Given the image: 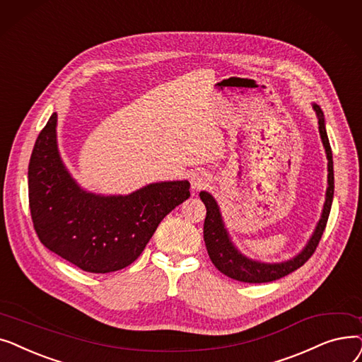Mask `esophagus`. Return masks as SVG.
I'll return each mask as SVG.
<instances>
[{
	"instance_id": "1",
	"label": "esophagus",
	"mask_w": 362,
	"mask_h": 362,
	"mask_svg": "<svg viewBox=\"0 0 362 362\" xmlns=\"http://www.w3.org/2000/svg\"><path fill=\"white\" fill-rule=\"evenodd\" d=\"M206 181H208V178H206L203 174H199V172H196V174H193L190 178L192 188H194V190H199V188L206 185Z\"/></svg>"
}]
</instances>
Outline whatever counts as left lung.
I'll list each match as a JSON object with an SVG mask.
<instances>
[{
    "label": "left lung",
    "mask_w": 362,
    "mask_h": 362,
    "mask_svg": "<svg viewBox=\"0 0 362 362\" xmlns=\"http://www.w3.org/2000/svg\"><path fill=\"white\" fill-rule=\"evenodd\" d=\"M314 109L318 115V128L322 144L325 147L327 159H329V187H327L325 194V203L321 219L315 228L314 235L309 240L306 247L293 259H290L283 264H261L256 261H250L245 257L242 253H238L237 249L230 242L228 234L223 228V223L221 219V214L218 209V204L215 199L206 192L200 193V199L206 206V218L203 223V238L206 249H208V255L211 257L212 264L227 277L243 281V283H269L274 280H279L281 277H286L290 272L296 271L300 268L309 257L314 255L317 250V246L322 237V233L325 230L327 221H329L332 202L334 194V174H333V154L329 136H327L325 127H324V117L321 109L314 105Z\"/></svg>",
    "instance_id": "1"
}]
</instances>
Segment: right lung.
<instances>
[{"label":"right lung","instance_id":"add662e5","mask_svg":"<svg viewBox=\"0 0 362 362\" xmlns=\"http://www.w3.org/2000/svg\"><path fill=\"white\" fill-rule=\"evenodd\" d=\"M56 125L53 113L29 160L33 228L47 249L82 271L122 269L143 253L160 221L190 197V182H156L117 197L85 193L60 160Z\"/></svg>","mask_w":362,"mask_h":362}]
</instances>
